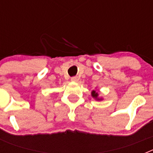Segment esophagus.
I'll return each mask as SVG.
<instances>
[{
    "label": "esophagus",
    "instance_id": "obj_1",
    "mask_svg": "<svg viewBox=\"0 0 153 153\" xmlns=\"http://www.w3.org/2000/svg\"><path fill=\"white\" fill-rule=\"evenodd\" d=\"M78 80H79V78L77 76H74V77L71 78V81H73V82H78Z\"/></svg>",
    "mask_w": 153,
    "mask_h": 153
}]
</instances>
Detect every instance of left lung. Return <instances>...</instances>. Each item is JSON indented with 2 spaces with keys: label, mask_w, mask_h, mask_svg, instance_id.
Instances as JSON below:
<instances>
[{
  "label": "left lung",
  "mask_w": 153,
  "mask_h": 153,
  "mask_svg": "<svg viewBox=\"0 0 153 153\" xmlns=\"http://www.w3.org/2000/svg\"><path fill=\"white\" fill-rule=\"evenodd\" d=\"M91 96L94 100H96L97 101H101L103 100L102 97H99V93L97 90H93V91L91 92Z\"/></svg>",
  "instance_id": "left-lung-1"
}]
</instances>
